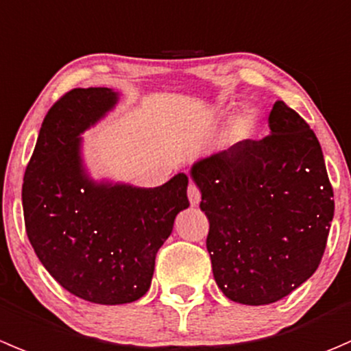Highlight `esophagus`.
<instances>
[{"instance_id": "1", "label": "esophagus", "mask_w": 351, "mask_h": 351, "mask_svg": "<svg viewBox=\"0 0 351 351\" xmlns=\"http://www.w3.org/2000/svg\"><path fill=\"white\" fill-rule=\"evenodd\" d=\"M186 193H189L190 204H192V206H199V202H200V190L197 189L195 183H190L189 190H186Z\"/></svg>"}]
</instances>
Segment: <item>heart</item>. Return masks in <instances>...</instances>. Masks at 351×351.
I'll return each mask as SVG.
<instances>
[{
  "label": "heart",
  "instance_id": "obj_1",
  "mask_svg": "<svg viewBox=\"0 0 351 351\" xmlns=\"http://www.w3.org/2000/svg\"><path fill=\"white\" fill-rule=\"evenodd\" d=\"M257 123L258 118L254 110H241L240 113L231 118L230 125H228V138L233 142L245 141V138H248L254 134L255 128H257Z\"/></svg>",
  "mask_w": 351,
  "mask_h": 351
}]
</instances>
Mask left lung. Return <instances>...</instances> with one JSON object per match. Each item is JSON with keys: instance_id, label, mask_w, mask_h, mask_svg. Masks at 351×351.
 <instances>
[{"instance_id": "8db88e82", "label": "left lung", "mask_w": 351, "mask_h": 351, "mask_svg": "<svg viewBox=\"0 0 351 351\" xmlns=\"http://www.w3.org/2000/svg\"><path fill=\"white\" fill-rule=\"evenodd\" d=\"M271 134L193 162L190 176L209 219L207 252L230 300L267 305L321 264L335 216L321 144L304 118L276 101Z\"/></svg>"}]
</instances>
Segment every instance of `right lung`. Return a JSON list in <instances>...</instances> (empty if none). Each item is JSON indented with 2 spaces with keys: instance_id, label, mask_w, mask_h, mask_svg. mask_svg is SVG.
<instances>
[{
  "instance_id": "1",
  "label": "right lung",
  "mask_w": 351,
  "mask_h": 351,
  "mask_svg": "<svg viewBox=\"0 0 351 351\" xmlns=\"http://www.w3.org/2000/svg\"><path fill=\"white\" fill-rule=\"evenodd\" d=\"M117 103L108 87L73 89L56 101L22 186L27 237L43 266L71 295L101 305L147 293L156 254L190 206L185 173L156 189L90 178L80 135Z\"/></svg>"
}]
</instances>
